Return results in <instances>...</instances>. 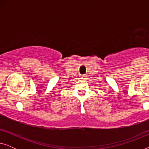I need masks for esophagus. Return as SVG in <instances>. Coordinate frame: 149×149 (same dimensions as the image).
Wrapping results in <instances>:
<instances>
[{
  "instance_id": "obj_1",
  "label": "esophagus",
  "mask_w": 149,
  "mask_h": 149,
  "mask_svg": "<svg viewBox=\"0 0 149 149\" xmlns=\"http://www.w3.org/2000/svg\"><path fill=\"white\" fill-rule=\"evenodd\" d=\"M85 77H86V75L85 74L81 75V79H85Z\"/></svg>"
}]
</instances>
